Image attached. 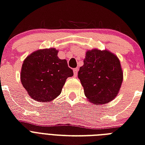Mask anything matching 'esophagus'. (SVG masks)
Here are the masks:
<instances>
[{"instance_id":"obj_1","label":"esophagus","mask_w":145,"mask_h":145,"mask_svg":"<svg viewBox=\"0 0 145 145\" xmlns=\"http://www.w3.org/2000/svg\"><path fill=\"white\" fill-rule=\"evenodd\" d=\"M77 71H78V68H74V69L73 70V72H74V76H77Z\"/></svg>"}]
</instances>
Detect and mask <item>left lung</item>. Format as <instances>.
<instances>
[{
	"label": "left lung",
	"mask_w": 145,
	"mask_h": 145,
	"mask_svg": "<svg viewBox=\"0 0 145 145\" xmlns=\"http://www.w3.org/2000/svg\"><path fill=\"white\" fill-rule=\"evenodd\" d=\"M78 78L86 99L95 105L114 100L121 87L123 72L118 57L109 50H87Z\"/></svg>",
	"instance_id": "8db88e82"
}]
</instances>
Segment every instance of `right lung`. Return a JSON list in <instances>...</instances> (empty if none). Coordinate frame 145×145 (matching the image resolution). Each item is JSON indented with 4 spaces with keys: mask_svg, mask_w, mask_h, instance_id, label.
<instances>
[{
    "mask_svg": "<svg viewBox=\"0 0 145 145\" xmlns=\"http://www.w3.org/2000/svg\"><path fill=\"white\" fill-rule=\"evenodd\" d=\"M55 48L40 49L26 57L22 66L20 79L25 90L35 101L48 102L61 93L73 71L65 59H60Z\"/></svg>",
    "mask_w": 145,
    "mask_h": 145,
    "instance_id": "add662e5",
    "label": "right lung"
}]
</instances>
